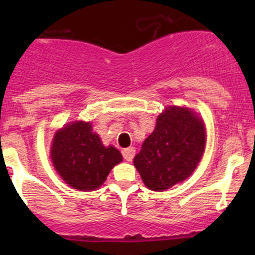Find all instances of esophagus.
Wrapping results in <instances>:
<instances>
[{
    "instance_id": "obj_1",
    "label": "esophagus",
    "mask_w": 255,
    "mask_h": 255,
    "mask_svg": "<svg viewBox=\"0 0 255 255\" xmlns=\"http://www.w3.org/2000/svg\"><path fill=\"white\" fill-rule=\"evenodd\" d=\"M134 154H135V148L134 147H127L122 150V156H124L125 159L128 160V162H130V160L133 159Z\"/></svg>"
}]
</instances>
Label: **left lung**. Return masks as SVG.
<instances>
[{"mask_svg":"<svg viewBox=\"0 0 255 255\" xmlns=\"http://www.w3.org/2000/svg\"><path fill=\"white\" fill-rule=\"evenodd\" d=\"M206 130L201 118L184 107L165 108L154 130L134 157L145 186L163 192L188 178L204 154Z\"/></svg>","mask_w":255,"mask_h":255,"instance_id":"obj_1","label":"left lung"}]
</instances>
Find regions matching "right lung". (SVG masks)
Returning <instances> with one entry per match:
<instances>
[{
	"mask_svg": "<svg viewBox=\"0 0 255 255\" xmlns=\"http://www.w3.org/2000/svg\"><path fill=\"white\" fill-rule=\"evenodd\" d=\"M51 160L62 180L79 191H95L105 182L111 169L122 162L114 146L102 144L90 122L74 121L55 133Z\"/></svg>",
	"mask_w": 255,
	"mask_h": 255,
	"instance_id": "right-lung-1",
	"label": "right lung"
}]
</instances>
